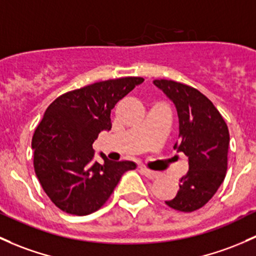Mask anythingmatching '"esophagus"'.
Masks as SVG:
<instances>
[{
	"label": "esophagus",
	"instance_id": "obj_1",
	"mask_svg": "<svg viewBox=\"0 0 256 256\" xmlns=\"http://www.w3.org/2000/svg\"><path fill=\"white\" fill-rule=\"evenodd\" d=\"M141 173L144 174V176H146L148 179H156V178L160 176V172L150 170V169H147V168H141Z\"/></svg>",
	"mask_w": 256,
	"mask_h": 256
}]
</instances>
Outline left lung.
Here are the masks:
<instances>
[{"mask_svg":"<svg viewBox=\"0 0 256 256\" xmlns=\"http://www.w3.org/2000/svg\"><path fill=\"white\" fill-rule=\"evenodd\" d=\"M176 104L179 118L178 152L189 158L176 196L166 204L182 212L205 206L226 178L230 131L212 102L196 88L170 80H153Z\"/></svg>","mask_w":256,"mask_h":256,"instance_id":"left-lung-1","label":"left lung"}]
</instances>
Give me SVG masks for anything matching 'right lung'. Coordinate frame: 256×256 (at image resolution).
Segmentation results:
<instances>
[{"label": "right lung", "instance_id": "add662e5", "mask_svg": "<svg viewBox=\"0 0 256 256\" xmlns=\"http://www.w3.org/2000/svg\"><path fill=\"white\" fill-rule=\"evenodd\" d=\"M142 77L102 80L71 90L48 106L32 138L34 170L50 200L76 216L96 212L106 202L121 176L132 170L130 160L94 162L93 142L112 128L110 112Z\"/></svg>", "mask_w": 256, "mask_h": 256}]
</instances>
